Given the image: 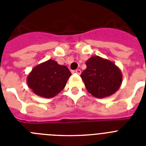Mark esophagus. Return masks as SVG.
<instances>
[{"instance_id": "esophagus-1", "label": "esophagus", "mask_w": 146, "mask_h": 146, "mask_svg": "<svg viewBox=\"0 0 146 146\" xmlns=\"http://www.w3.org/2000/svg\"><path fill=\"white\" fill-rule=\"evenodd\" d=\"M74 72H75L76 74H81V70L80 69H76L75 71H74Z\"/></svg>"}]
</instances>
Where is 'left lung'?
Instances as JSON below:
<instances>
[{"mask_svg": "<svg viewBox=\"0 0 146 146\" xmlns=\"http://www.w3.org/2000/svg\"><path fill=\"white\" fill-rule=\"evenodd\" d=\"M87 69L81 77L90 94L96 98H104L118 90L122 82V74L114 63L93 56L86 62Z\"/></svg>", "mask_w": 146, "mask_h": 146, "instance_id": "left-lung-1", "label": "left lung"}]
</instances>
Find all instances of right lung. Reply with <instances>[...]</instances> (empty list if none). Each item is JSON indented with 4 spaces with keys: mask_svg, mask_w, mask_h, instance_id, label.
I'll return each instance as SVG.
<instances>
[{
    "mask_svg": "<svg viewBox=\"0 0 146 146\" xmlns=\"http://www.w3.org/2000/svg\"><path fill=\"white\" fill-rule=\"evenodd\" d=\"M71 74L66 66L59 65L50 59L32 69L27 82L28 87L36 95L52 98L64 88Z\"/></svg>",
    "mask_w": 146,
    "mask_h": 146,
    "instance_id": "add662e5",
    "label": "right lung"
}]
</instances>
